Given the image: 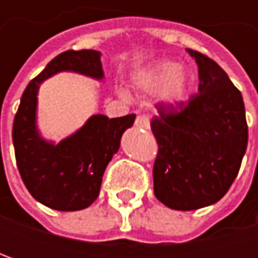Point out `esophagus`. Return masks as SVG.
I'll use <instances>...</instances> for the list:
<instances>
[{
    "instance_id": "1",
    "label": "esophagus",
    "mask_w": 258,
    "mask_h": 258,
    "mask_svg": "<svg viewBox=\"0 0 258 258\" xmlns=\"http://www.w3.org/2000/svg\"><path fill=\"white\" fill-rule=\"evenodd\" d=\"M136 127L142 130H149L151 128L149 118H148V116H145V115H139V116L136 118Z\"/></svg>"
}]
</instances>
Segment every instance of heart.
<instances>
[{
	"instance_id": "obj_1",
	"label": "heart",
	"mask_w": 258,
	"mask_h": 258,
	"mask_svg": "<svg viewBox=\"0 0 258 258\" xmlns=\"http://www.w3.org/2000/svg\"><path fill=\"white\" fill-rule=\"evenodd\" d=\"M137 86L146 92L161 89L160 97L163 103L176 106L186 97L189 78L183 70H180L179 64L172 61H160L137 78Z\"/></svg>"
}]
</instances>
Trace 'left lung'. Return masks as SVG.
Returning <instances> with one entry per match:
<instances>
[{"instance_id": "left-lung-1", "label": "left lung", "mask_w": 258, "mask_h": 258, "mask_svg": "<svg viewBox=\"0 0 258 258\" xmlns=\"http://www.w3.org/2000/svg\"><path fill=\"white\" fill-rule=\"evenodd\" d=\"M186 52L199 67V94L176 106L158 104L160 116L151 122L158 143L154 192L176 211L200 209L223 199L248 145L242 94L215 61Z\"/></svg>"}]
</instances>
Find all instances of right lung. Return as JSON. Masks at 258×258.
I'll return each mask as SVG.
<instances>
[{"label":"right lung","mask_w":258,"mask_h":258,"mask_svg":"<svg viewBox=\"0 0 258 258\" xmlns=\"http://www.w3.org/2000/svg\"><path fill=\"white\" fill-rule=\"evenodd\" d=\"M61 72L103 80L101 53L91 49L67 50L53 58L28 83L12 136L18 169L31 196L50 209L69 212L85 209L95 202L103 173L136 115L112 119L100 113L92 115L83 127L59 143L46 140L37 127V95L46 79Z\"/></svg>","instance_id":"1"}]
</instances>
